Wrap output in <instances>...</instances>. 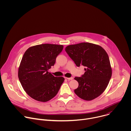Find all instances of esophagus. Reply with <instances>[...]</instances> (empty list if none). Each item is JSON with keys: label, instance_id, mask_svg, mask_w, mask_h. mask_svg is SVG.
Listing matches in <instances>:
<instances>
[{"label": "esophagus", "instance_id": "1", "mask_svg": "<svg viewBox=\"0 0 131 131\" xmlns=\"http://www.w3.org/2000/svg\"><path fill=\"white\" fill-rule=\"evenodd\" d=\"M66 78L67 80H72V79H73V77H70V78H66Z\"/></svg>", "mask_w": 131, "mask_h": 131}]
</instances>
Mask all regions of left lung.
<instances>
[{"label":"left lung","mask_w":131,"mask_h":131,"mask_svg":"<svg viewBox=\"0 0 131 131\" xmlns=\"http://www.w3.org/2000/svg\"><path fill=\"white\" fill-rule=\"evenodd\" d=\"M66 53L77 66H84V73L74 79L79 83L74 90L81 99L91 101L101 95L106 89L112 75L109 57L100 46L82 42L68 46Z\"/></svg>","instance_id":"1"}]
</instances>
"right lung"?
I'll use <instances>...</instances> for the list:
<instances>
[{"label":"right lung","mask_w":131,"mask_h":131,"mask_svg":"<svg viewBox=\"0 0 131 131\" xmlns=\"http://www.w3.org/2000/svg\"><path fill=\"white\" fill-rule=\"evenodd\" d=\"M63 45L41 44L29 48L18 67V77L27 94L39 102H46L57 94L65 79L48 71L54 66Z\"/></svg>","instance_id":"1"}]
</instances>
